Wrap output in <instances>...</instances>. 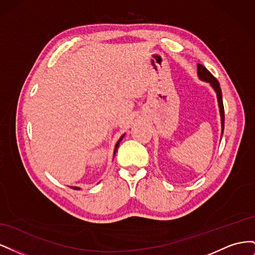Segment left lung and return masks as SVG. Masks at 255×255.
I'll use <instances>...</instances> for the list:
<instances>
[{"label": "left lung", "mask_w": 255, "mask_h": 255, "mask_svg": "<svg viewBox=\"0 0 255 255\" xmlns=\"http://www.w3.org/2000/svg\"><path fill=\"white\" fill-rule=\"evenodd\" d=\"M198 75L199 78L202 81L208 82L212 87L215 89L216 94H217V99H218V104H219V110H220V116H221V127H222V132H221V137L223 134V129H225V107H223V102H222V94H221V88L219 82L217 79L207 70V69L202 66L201 64H198Z\"/></svg>", "instance_id": "obj_1"}]
</instances>
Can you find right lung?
<instances>
[{"instance_id":"1","label":"right lung","mask_w":255,"mask_h":255,"mask_svg":"<svg viewBox=\"0 0 255 255\" xmlns=\"http://www.w3.org/2000/svg\"><path fill=\"white\" fill-rule=\"evenodd\" d=\"M123 136H125V135H123ZM123 136H121V138H120V139L118 140V142H117V144H116V146H115V151H114V153H116V151H117V148H118V145H119V143H120V141L122 140V138H123ZM71 188H73V189H80V188H78V187H71Z\"/></svg>"}]
</instances>
